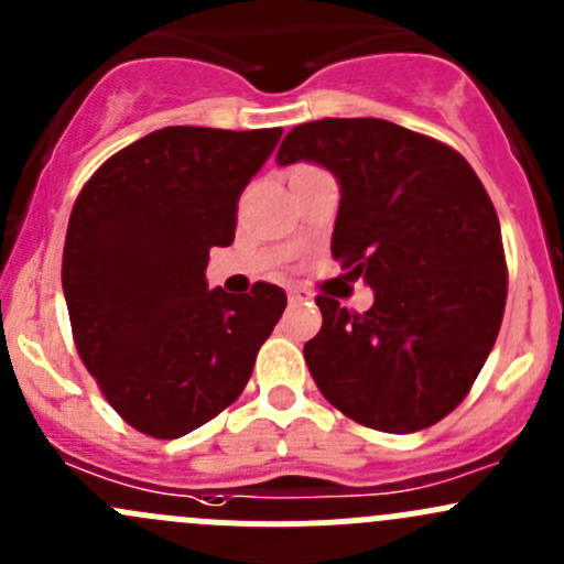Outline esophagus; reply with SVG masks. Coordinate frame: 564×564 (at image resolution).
Here are the masks:
<instances>
[{
	"mask_svg": "<svg viewBox=\"0 0 564 564\" xmlns=\"http://www.w3.org/2000/svg\"><path fill=\"white\" fill-rule=\"evenodd\" d=\"M305 300H308V297H305L303 292H297V289H292V292H289V303H292V305L305 303Z\"/></svg>",
	"mask_w": 564,
	"mask_h": 564,
	"instance_id": "obj_1",
	"label": "esophagus"
}]
</instances>
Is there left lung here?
<instances>
[{
    "label": "left lung",
    "mask_w": 564,
    "mask_h": 564,
    "mask_svg": "<svg viewBox=\"0 0 564 564\" xmlns=\"http://www.w3.org/2000/svg\"><path fill=\"white\" fill-rule=\"evenodd\" d=\"M314 161L340 182L333 259L373 289L362 314L318 294L305 344L316 388L366 429L440 423L475 384L502 327L508 264L497 209L460 152L388 119H316L278 163Z\"/></svg>",
    "instance_id": "obj_1"
}]
</instances>
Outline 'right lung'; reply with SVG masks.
<instances>
[{"label": "right lung", "mask_w": 564, "mask_h": 564, "mask_svg": "<svg viewBox=\"0 0 564 564\" xmlns=\"http://www.w3.org/2000/svg\"><path fill=\"white\" fill-rule=\"evenodd\" d=\"M281 128L174 124L133 141L73 204L62 286L73 340L113 412L176 440L240 398L286 308L275 283L207 289L209 248L231 246L237 202Z\"/></svg>", "instance_id": "1"}]
</instances>
